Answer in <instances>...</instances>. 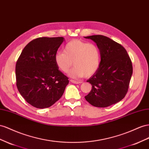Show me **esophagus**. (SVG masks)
<instances>
[{
  "instance_id": "1",
  "label": "esophagus",
  "mask_w": 149,
  "mask_h": 149,
  "mask_svg": "<svg viewBox=\"0 0 149 149\" xmlns=\"http://www.w3.org/2000/svg\"><path fill=\"white\" fill-rule=\"evenodd\" d=\"M70 81L73 83L74 84H79V83H81V81H75V80H73V79H71Z\"/></svg>"
}]
</instances>
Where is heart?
I'll return each mask as SVG.
<instances>
[{
  "instance_id": "heart-1",
  "label": "heart",
  "mask_w": 149,
  "mask_h": 149,
  "mask_svg": "<svg viewBox=\"0 0 149 149\" xmlns=\"http://www.w3.org/2000/svg\"><path fill=\"white\" fill-rule=\"evenodd\" d=\"M101 55L98 46L79 39H74L68 42L64 52H58L54 56L56 66L63 73H69L73 78L83 76L90 77L97 71L100 65Z\"/></svg>"
}]
</instances>
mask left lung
<instances>
[{
	"label": "left lung",
	"mask_w": 149,
	"mask_h": 149,
	"mask_svg": "<svg viewBox=\"0 0 149 149\" xmlns=\"http://www.w3.org/2000/svg\"><path fill=\"white\" fill-rule=\"evenodd\" d=\"M84 38L96 44L101 55L98 69L87 80L92 89L84 98L93 106L100 108L119 102L127 93L133 73L127 51L120 44L102 35Z\"/></svg>",
	"instance_id": "obj_1"
}]
</instances>
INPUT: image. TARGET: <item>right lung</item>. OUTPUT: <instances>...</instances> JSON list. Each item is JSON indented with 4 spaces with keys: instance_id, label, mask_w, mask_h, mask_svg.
I'll use <instances>...</instances> for the list:
<instances>
[{
    "instance_id": "add662e5",
    "label": "right lung",
    "mask_w": 149,
    "mask_h": 149,
    "mask_svg": "<svg viewBox=\"0 0 149 149\" xmlns=\"http://www.w3.org/2000/svg\"><path fill=\"white\" fill-rule=\"evenodd\" d=\"M65 38H39L24 48L15 66L16 85L26 101L36 108L50 107L61 97L68 78L56 66L54 56Z\"/></svg>"
}]
</instances>
